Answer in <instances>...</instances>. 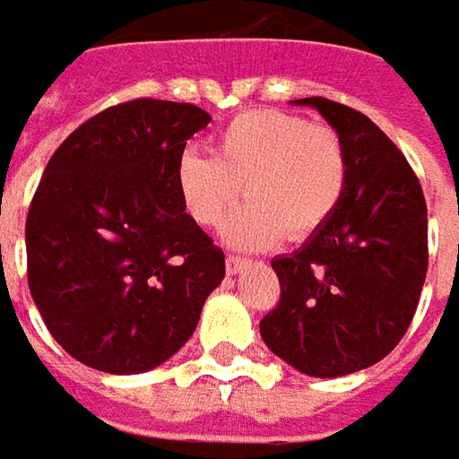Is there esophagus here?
<instances>
[{
  "instance_id": "1",
  "label": "esophagus",
  "mask_w": 459,
  "mask_h": 459,
  "mask_svg": "<svg viewBox=\"0 0 459 459\" xmlns=\"http://www.w3.org/2000/svg\"><path fill=\"white\" fill-rule=\"evenodd\" d=\"M224 265H227V273H230V275H237V273H242V270L247 267V260H245V257H237V255H230V257L224 260Z\"/></svg>"
}]
</instances>
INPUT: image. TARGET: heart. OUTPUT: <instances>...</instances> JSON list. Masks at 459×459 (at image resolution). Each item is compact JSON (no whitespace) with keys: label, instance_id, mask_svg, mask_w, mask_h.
<instances>
[{"label":"heart","instance_id":"b5f03b06","mask_svg":"<svg viewBox=\"0 0 459 459\" xmlns=\"http://www.w3.org/2000/svg\"><path fill=\"white\" fill-rule=\"evenodd\" d=\"M346 179L336 131L282 110L237 116L212 136V156L186 151L177 164L184 212L204 230L227 222L239 192L250 196L230 230L237 247H265L285 232L290 239L318 232L336 212Z\"/></svg>","mask_w":459,"mask_h":459}]
</instances>
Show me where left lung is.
<instances>
[{
    "mask_svg": "<svg viewBox=\"0 0 459 459\" xmlns=\"http://www.w3.org/2000/svg\"><path fill=\"white\" fill-rule=\"evenodd\" d=\"M336 131L349 164L331 220L273 270L280 303L260 321L267 349L308 377L333 379L392 353L427 278V204L404 153L371 118L300 98Z\"/></svg>",
    "mask_w": 459,
    "mask_h": 459,
    "instance_id": "left-lung-1",
    "label": "left lung"
}]
</instances>
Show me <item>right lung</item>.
<instances>
[{"label": "right lung", "mask_w": 459, "mask_h": 459, "mask_svg": "<svg viewBox=\"0 0 459 459\" xmlns=\"http://www.w3.org/2000/svg\"><path fill=\"white\" fill-rule=\"evenodd\" d=\"M192 103L106 108L60 143L24 239L27 280L52 338L80 364L141 374L192 338L224 252L184 212L177 164L207 128Z\"/></svg>", "instance_id": "1"}]
</instances>
